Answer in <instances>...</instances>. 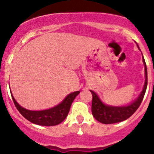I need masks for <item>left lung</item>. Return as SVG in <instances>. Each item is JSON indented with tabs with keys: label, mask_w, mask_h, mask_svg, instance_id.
Instances as JSON below:
<instances>
[{
	"label": "left lung",
	"mask_w": 154,
	"mask_h": 154,
	"mask_svg": "<svg viewBox=\"0 0 154 154\" xmlns=\"http://www.w3.org/2000/svg\"><path fill=\"white\" fill-rule=\"evenodd\" d=\"M138 48L140 50L139 45ZM141 51V50H140ZM142 60L144 66V71H145V81L142 92L139 94L138 98L133 103H130L127 106H109L103 103L94 91L90 90L92 94V103H91V112L94 119L102 124H115L118 122H123L127 120L137 110L142 103L145 94L146 88L147 86V71L145 61L143 55Z\"/></svg>",
	"instance_id": "1"
}]
</instances>
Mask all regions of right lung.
I'll list each match as a JSON object with an SVG mask.
<instances>
[{
  "label": "right lung",
  "instance_id": "1",
  "mask_svg": "<svg viewBox=\"0 0 154 154\" xmlns=\"http://www.w3.org/2000/svg\"><path fill=\"white\" fill-rule=\"evenodd\" d=\"M80 91H74L66 96V98L56 106L41 111H32L20 106L11 94L17 109L27 120L35 125L42 126H55L63 122L67 117L70 107L74 98L78 95Z\"/></svg>",
  "mask_w": 154,
  "mask_h": 154
}]
</instances>
